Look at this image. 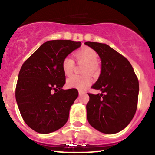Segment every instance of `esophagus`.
Wrapping results in <instances>:
<instances>
[{"instance_id":"1","label":"esophagus","mask_w":155,"mask_h":155,"mask_svg":"<svg viewBox=\"0 0 155 155\" xmlns=\"http://www.w3.org/2000/svg\"><path fill=\"white\" fill-rule=\"evenodd\" d=\"M84 93V91H83V90H79V95H81Z\"/></svg>"}]
</instances>
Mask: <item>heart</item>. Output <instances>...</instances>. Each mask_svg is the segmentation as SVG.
I'll list each match as a JSON object with an SVG mask.
<instances>
[{
    "label": "heart",
    "instance_id": "heart-1",
    "mask_svg": "<svg viewBox=\"0 0 155 155\" xmlns=\"http://www.w3.org/2000/svg\"><path fill=\"white\" fill-rule=\"evenodd\" d=\"M75 58L78 63H86L84 68V74H96L100 70V67L97 64L98 54L94 49L90 47H84L79 49L75 53ZM75 62L70 57L65 58L62 62V69L65 76H70L74 71ZM92 79L90 74L84 76H73L67 81V85L70 88L82 90L86 87L91 84Z\"/></svg>",
    "mask_w": 155,
    "mask_h": 155
}]
</instances>
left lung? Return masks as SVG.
Listing matches in <instances>:
<instances>
[{
    "label": "left lung",
    "instance_id": "8db88e82",
    "mask_svg": "<svg viewBox=\"0 0 155 155\" xmlns=\"http://www.w3.org/2000/svg\"><path fill=\"white\" fill-rule=\"evenodd\" d=\"M97 53L101 60V73L92 89L102 93H88L87 116L92 127L106 134L125 128L132 120L138 105V78L122 54L106 44L84 43Z\"/></svg>",
    "mask_w": 155,
    "mask_h": 155
}]
</instances>
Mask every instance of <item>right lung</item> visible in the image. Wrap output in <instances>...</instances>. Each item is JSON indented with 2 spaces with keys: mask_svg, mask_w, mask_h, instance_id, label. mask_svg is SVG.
Masks as SVG:
<instances>
[{
  "mask_svg": "<svg viewBox=\"0 0 155 155\" xmlns=\"http://www.w3.org/2000/svg\"><path fill=\"white\" fill-rule=\"evenodd\" d=\"M81 45L71 40L45 42L27 59L19 71L15 97L25 122L39 133H49L65 125L76 89L63 90V59Z\"/></svg>",
  "mask_w": 155,
  "mask_h": 155,
  "instance_id": "obj_1",
  "label": "right lung"
}]
</instances>
